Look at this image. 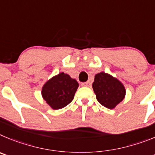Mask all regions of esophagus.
Returning <instances> with one entry per match:
<instances>
[{
    "mask_svg": "<svg viewBox=\"0 0 155 155\" xmlns=\"http://www.w3.org/2000/svg\"><path fill=\"white\" fill-rule=\"evenodd\" d=\"M90 85H91V83H90V82H86V83H82V86H90Z\"/></svg>",
    "mask_w": 155,
    "mask_h": 155,
    "instance_id": "esophagus-1",
    "label": "esophagus"
}]
</instances>
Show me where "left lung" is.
I'll return each instance as SVG.
<instances>
[{
	"instance_id": "8db88e82",
	"label": "left lung",
	"mask_w": 155,
	"mask_h": 155,
	"mask_svg": "<svg viewBox=\"0 0 155 155\" xmlns=\"http://www.w3.org/2000/svg\"><path fill=\"white\" fill-rule=\"evenodd\" d=\"M93 89L99 103L108 109H114L120 104L126 93L124 85L117 79L104 72L95 76Z\"/></svg>"
}]
</instances>
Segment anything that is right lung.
I'll list each match as a JSON object with an SVG mask.
<instances>
[{
  "label": "right lung",
  "instance_id": "right-lung-1",
  "mask_svg": "<svg viewBox=\"0 0 155 155\" xmlns=\"http://www.w3.org/2000/svg\"><path fill=\"white\" fill-rule=\"evenodd\" d=\"M79 83L68 74L61 72L43 86L42 97L54 110L62 109L70 104L74 98Z\"/></svg>",
  "mask_w": 155,
  "mask_h": 155
}]
</instances>
